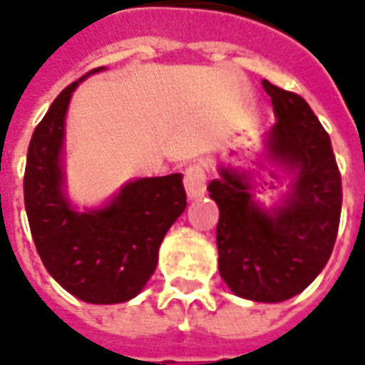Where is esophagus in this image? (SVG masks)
<instances>
[{"mask_svg":"<svg viewBox=\"0 0 365 365\" xmlns=\"http://www.w3.org/2000/svg\"><path fill=\"white\" fill-rule=\"evenodd\" d=\"M183 187L190 199L203 197L207 191V172L201 164H193L185 170L183 175Z\"/></svg>","mask_w":365,"mask_h":365,"instance_id":"34e87169","label":"esophagus"}]
</instances>
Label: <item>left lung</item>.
Returning <instances> with one entry per match:
<instances>
[{
    "instance_id": "left-lung-1",
    "label": "left lung",
    "mask_w": 365,
    "mask_h": 365,
    "mask_svg": "<svg viewBox=\"0 0 365 365\" xmlns=\"http://www.w3.org/2000/svg\"><path fill=\"white\" fill-rule=\"evenodd\" d=\"M262 86L277 119L266 135L268 156L293 174L291 191L279 205L264 209L245 175L225 166L207 190L219 205L225 283L238 297L279 303L301 293L327 266L340 222L342 180L329 133L305 99L268 80Z\"/></svg>"
}]
</instances>
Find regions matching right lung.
Instances as JSON below:
<instances>
[{
    "label": "right lung",
    "instance_id": "add662e5",
    "mask_svg": "<svg viewBox=\"0 0 365 365\" xmlns=\"http://www.w3.org/2000/svg\"><path fill=\"white\" fill-rule=\"evenodd\" d=\"M62 90L29 143L25 209L36 252L74 297L111 305L136 297L158 264L168 229L185 211L182 174L128 182L103 207L80 213L64 193V119L78 83Z\"/></svg>",
    "mask_w": 365,
    "mask_h": 365
}]
</instances>
